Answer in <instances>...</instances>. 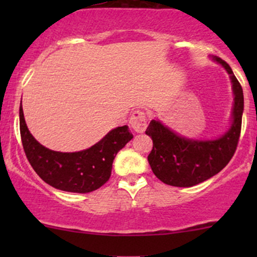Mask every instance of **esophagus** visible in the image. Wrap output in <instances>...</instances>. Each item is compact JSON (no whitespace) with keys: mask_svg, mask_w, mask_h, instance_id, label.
Wrapping results in <instances>:
<instances>
[{"mask_svg":"<svg viewBox=\"0 0 257 257\" xmlns=\"http://www.w3.org/2000/svg\"><path fill=\"white\" fill-rule=\"evenodd\" d=\"M131 126L137 133L145 132L147 126V114L143 110H135L131 117Z\"/></svg>","mask_w":257,"mask_h":257,"instance_id":"34e87169","label":"esophagus"}]
</instances>
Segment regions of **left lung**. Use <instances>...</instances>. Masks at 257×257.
Listing matches in <instances>:
<instances>
[{
  "label": "left lung",
  "instance_id": "1",
  "mask_svg": "<svg viewBox=\"0 0 257 257\" xmlns=\"http://www.w3.org/2000/svg\"><path fill=\"white\" fill-rule=\"evenodd\" d=\"M213 60L222 65L231 77L234 104L232 125L216 140H191L179 137L159 120H151L146 134L153 141L149 163L153 174L164 184L176 187L198 185L225 168L237 150L244 110L243 89L229 65L219 57Z\"/></svg>",
  "mask_w": 257,
  "mask_h": 257
}]
</instances>
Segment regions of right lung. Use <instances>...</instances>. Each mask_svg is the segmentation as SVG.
<instances>
[{"label": "right lung", "instance_id": "obj_1", "mask_svg": "<svg viewBox=\"0 0 257 257\" xmlns=\"http://www.w3.org/2000/svg\"><path fill=\"white\" fill-rule=\"evenodd\" d=\"M20 137L26 158L37 175L58 190L88 193L98 190L111 176L117 152L133 139L126 125L112 129L99 143L79 152L52 151L29 132L23 106L19 108Z\"/></svg>", "mask_w": 257, "mask_h": 257}]
</instances>
